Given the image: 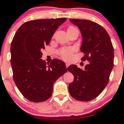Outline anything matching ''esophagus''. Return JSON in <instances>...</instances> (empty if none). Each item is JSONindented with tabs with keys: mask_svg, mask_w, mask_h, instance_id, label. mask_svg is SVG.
Returning a JSON list of instances; mask_svg holds the SVG:
<instances>
[{
	"mask_svg": "<svg viewBox=\"0 0 124 124\" xmlns=\"http://www.w3.org/2000/svg\"><path fill=\"white\" fill-rule=\"evenodd\" d=\"M69 65H70V64H69V63H66V68H68V67L69 66Z\"/></svg>",
	"mask_w": 124,
	"mask_h": 124,
	"instance_id": "esophagus-1",
	"label": "esophagus"
}]
</instances>
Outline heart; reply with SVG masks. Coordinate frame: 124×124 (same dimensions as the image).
<instances>
[{"label": "heart", "instance_id": "heart-1", "mask_svg": "<svg viewBox=\"0 0 124 124\" xmlns=\"http://www.w3.org/2000/svg\"><path fill=\"white\" fill-rule=\"evenodd\" d=\"M76 30H78V28L72 26V25H70L67 28L66 31L67 33H69V32ZM72 53H73L72 49L68 48H62L59 51V55H60V56L62 59H65V60H70L72 57Z\"/></svg>", "mask_w": 124, "mask_h": 124}]
</instances>
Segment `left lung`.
Segmentation results:
<instances>
[{
	"mask_svg": "<svg viewBox=\"0 0 124 124\" xmlns=\"http://www.w3.org/2000/svg\"><path fill=\"white\" fill-rule=\"evenodd\" d=\"M70 21L80 30L83 39L81 59L87 61L84 70L72 65L68 70L74 76L69 92L75 99L89 101L99 96L109 81L114 66V48L108 34L101 25L87 20L70 18Z\"/></svg>",
	"mask_w": 124,
	"mask_h": 124,
	"instance_id": "obj_1",
	"label": "left lung"
}]
</instances>
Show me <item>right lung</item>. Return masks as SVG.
I'll list each match as a JSON object with an SVG mask.
<instances>
[{
	"label": "right lung",
	"mask_w": 124,
	"mask_h": 124,
	"mask_svg": "<svg viewBox=\"0 0 124 124\" xmlns=\"http://www.w3.org/2000/svg\"><path fill=\"white\" fill-rule=\"evenodd\" d=\"M66 18L28 21L20 27L11 44L13 80L20 92L30 101L39 103L51 96L55 82L67 72L65 63L54 59L48 65L41 59V50Z\"/></svg>",
	"instance_id": "right-lung-1"
}]
</instances>
